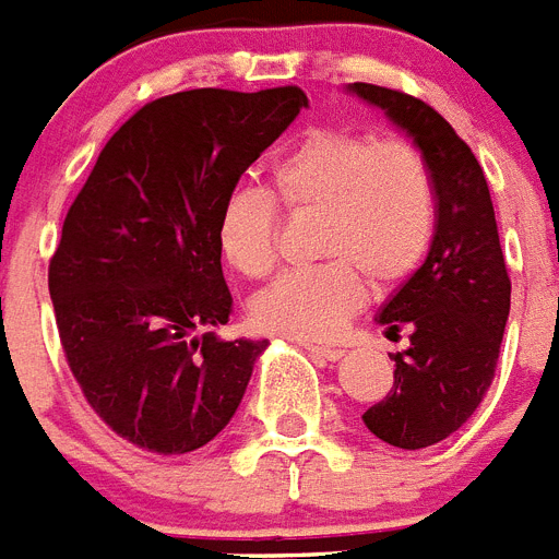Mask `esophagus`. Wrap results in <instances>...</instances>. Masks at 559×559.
Wrapping results in <instances>:
<instances>
[{"label":"esophagus","mask_w":559,"mask_h":559,"mask_svg":"<svg viewBox=\"0 0 559 559\" xmlns=\"http://www.w3.org/2000/svg\"><path fill=\"white\" fill-rule=\"evenodd\" d=\"M305 350L311 353V356H317V359H322V361H338V359H342V356H345V350H342V347L305 345Z\"/></svg>","instance_id":"1"}]
</instances>
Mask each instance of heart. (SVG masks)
<instances>
[{"mask_svg": "<svg viewBox=\"0 0 559 559\" xmlns=\"http://www.w3.org/2000/svg\"><path fill=\"white\" fill-rule=\"evenodd\" d=\"M274 198L237 186L217 212V248L242 276L260 280L276 262V199L285 212H319L313 251L328 260L285 271L251 299L260 331L325 342L345 328L376 288L404 283L436 234V186L407 143L367 132L311 130L276 157Z\"/></svg>", "mask_w": 559, "mask_h": 559, "instance_id": "1", "label": "heart"}]
</instances>
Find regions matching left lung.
Wrapping results in <instances>:
<instances>
[{
    "mask_svg": "<svg viewBox=\"0 0 559 559\" xmlns=\"http://www.w3.org/2000/svg\"><path fill=\"white\" fill-rule=\"evenodd\" d=\"M384 109L421 152L436 186V234L421 269L376 317L388 336L407 328L393 353V388L361 421L390 447L424 450L464 427L495 379L512 283L500 251L492 198L478 157L436 109L399 90L347 84Z\"/></svg>",
    "mask_w": 559,
    "mask_h": 559,
    "instance_id": "8db88e82",
    "label": "left lung"
}]
</instances>
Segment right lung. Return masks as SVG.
<instances>
[{"label": "right lung", "mask_w": 559, "mask_h": 559, "mask_svg": "<svg viewBox=\"0 0 559 559\" xmlns=\"http://www.w3.org/2000/svg\"><path fill=\"white\" fill-rule=\"evenodd\" d=\"M302 107L299 87L164 95L109 138L67 212L47 274L61 347L90 407L141 450L212 441L269 347L202 333L231 313L214 226Z\"/></svg>", "instance_id": "obj_1"}]
</instances>
